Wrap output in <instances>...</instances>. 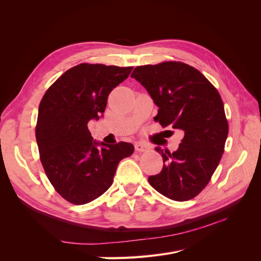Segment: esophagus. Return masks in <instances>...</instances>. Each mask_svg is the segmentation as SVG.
Instances as JSON below:
<instances>
[{"instance_id": "34e87169", "label": "esophagus", "mask_w": 261, "mask_h": 261, "mask_svg": "<svg viewBox=\"0 0 261 261\" xmlns=\"http://www.w3.org/2000/svg\"><path fill=\"white\" fill-rule=\"evenodd\" d=\"M148 146L145 145V144H141V143H136L135 144V150L138 152H143V151H146V150H148Z\"/></svg>"}]
</instances>
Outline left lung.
Returning a JSON list of instances; mask_svg holds the SVG:
<instances>
[{
  "instance_id": "left-lung-1",
  "label": "left lung",
  "mask_w": 261,
  "mask_h": 261,
  "mask_svg": "<svg viewBox=\"0 0 261 261\" xmlns=\"http://www.w3.org/2000/svg\"><path fill=\"white\" fill-rule=\"evenodd\" d=\"M130 77L159 108L153 120L184 132L175 151L155 147L163 168L149 176L150 185L172 200L194 198L209 183L224 151L228 125L222 99L198 69L181 62L137 66Z\"/></svg>"
}]
</instances>
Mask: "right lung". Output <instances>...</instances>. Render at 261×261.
<instances>
[{
  "label": "right lung",
  "instance_id": "1",
  "mask_svg": "<svg viewBox=\"0 0 261 261\" xmlns=\"http://www.w3.org/2000/svg\"><path fill=\"white\" fill-rule=\"evenodd\" d=\"M133 67L80 64L69 68L46 90L39 106L36 139L51 184L63 198L84 204L106 193L117 164L134 152L129 143L94 140L91 120L103 116L108 96Z\"/></svg>",
  "mask_w": 261,
  "mask_h": 261
}]
</instances>
